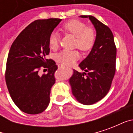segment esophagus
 <instances>
[{"mask_svg":"<svg viewBox=\"0 0 133 133\" xmlns=\"http://www.w3.org/2000/svg\"><path fill=\"white\" fill-rule=\"evenodd\" d=\"M58 68H65V65L61 64V65H58Z\"/></svg>","mask_w":133,"mask_h":133,"instance_id":"1","label":"esophagus"}]
</instances>
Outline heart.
Here are the masks:
<instances>
[{"instance_id": "b5f03b06", "label": "heart", "mask_w": 133, "mask_h": 133, "mask_svg": "<svg viewBox=\"0 0 133 133\" xmlns=\"http://www.w3.org/2000/svg\"><path fill=\"white\" fill-rule=\"evenodd\" d=\"M64 32L71 33L75 36V46L83 51L91 50L96 41V32L92 28L87 26L83 22L72 20L67 22L63 26ZM50 48L52 50L58 48L60 43V35L56 31H52L48 38ZM80 58V53L76 50H63L55 55V60L63 65L70 66L75 63Z\"/></svg>"}]
</instances>
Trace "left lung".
I'll return each mask as SVG.
<instances>
[{
    "mask_svg": "<svg viewBox=\"0 0 133 133\" xmlns=\"http://www.w3.org/2000/svg\"><path fill=\"white\" fill-rule=\"evenodd\" d=\"M88 18L96 30V41L89 55L79 67L84 70H73L70 78L72 95L79 103L92 105L103 99L110 90L115 73L117 49L111 30L92 16Z\"/></svg>",
    "mask_w": 133,
    "mask_h": 133,
    "instance_id": "obj_1",
    "label": "left lung"
}]
</instances>
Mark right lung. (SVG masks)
I'll use <instances>...</instances> for the list:
<instances>
[{"label":"right lung","mask_w":133,"mask_h":133,"mask_svg":"<svg viewBox=\"0 0 133 133\" xmlns=\"http://www.w3.org/2000/svg\"><path fill=\"white\" fill-rule=\"evenodd\" d=\"M61 21L36 20L19 34L10 47L5 82L14 103L28 114L41 113L49 105L58 66L53 60L46 58L50 52L48 38ZM41 67L49 69L46 74L39 75Z\"/></svg>","instance_id":"right-lung-1"}]
</instances>
